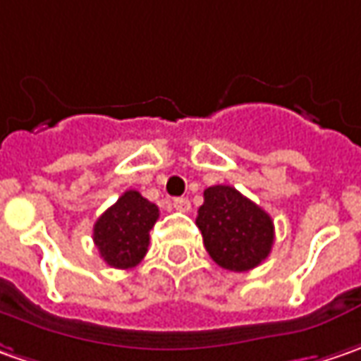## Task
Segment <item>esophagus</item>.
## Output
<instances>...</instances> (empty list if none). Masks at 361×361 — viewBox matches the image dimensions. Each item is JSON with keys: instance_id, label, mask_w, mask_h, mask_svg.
Instances as JSON below:
<instances>
[{"instance_id": "34e87169", "label": "esophagus", "mask_w": 361, "mask_h": 361, "mask_svg": "<svg viewBox=\"0 0 361 361\" xmlns=\"http://www.w3.org/2000/svg\"><path fill=\"white\" fill-rule=\"evenodd\" d=\"M173 208L178 212H190L192 210V204H190L188 197H176L173 200Z\"/></svg>"}]
</instances>
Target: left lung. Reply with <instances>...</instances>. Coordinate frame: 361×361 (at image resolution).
Instances as JSON below:
<instances>
[{"instance_id":"1","label":"left lung","mask_w":361,"mask_h":361,"mask_svg":"<svg viewBox=\"0 0 361 361\" xmlns=\"http://www.w3.org/2000/svg\"><path fill=\"white\" fill-rule=\"evenodd\" d=\"M196 224L212 260L226 271H250L271 255L274 243L271 216L230 185L204 190Z\"/></svg>"}]
</instances>
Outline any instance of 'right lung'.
<instances>
[{
    "label": "right lung",
    "mask_w": 361,
    "mask_h": 361,
    "mask_svg": "<svg viewBox=\"0 0 361 361\" xmlns=\"http://www.w3.org/2000/svg\"><path fill=\"white\" fill-rule=\"evenodd\" d=\"M159 218V208L135 190H127L97 220L92 240L109 267L133 269L147 255L149 230Z\"/></svg>",
    "instance_id": "add662e5"
}]
</instances>
